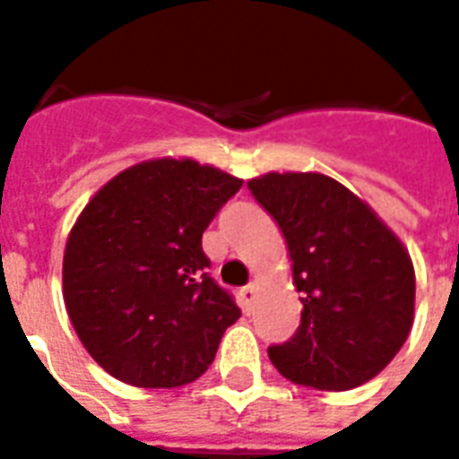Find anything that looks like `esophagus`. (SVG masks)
<instances>
[{
  "instance_id": "esophagus-1",
  "label": "esophagus",
  "mask_w": 459,
  "mask_h": 459,
  "mask_svg": "<svg viewBox=\"0 0 459 459\" xmlns=\"http://www.w3.org/2000/svg\"><path fill=\"white\" fill-rule=\"evenodd\" d=\"M253 296H255V284L243 286V289L238 291V299H240V306H243V310H250V306H253Z\"/></svg>"
}]
</instances>
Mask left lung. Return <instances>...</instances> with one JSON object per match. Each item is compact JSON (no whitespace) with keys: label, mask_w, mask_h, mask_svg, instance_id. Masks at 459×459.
Segmentation results:
<instances>
[{"label":"left lung","mask_w":459,"mask_h":459,"mask_svg":"<svg viewBox=\"0 0 459 459\" xmlns=\"http://www.w3.org/2000/svg\"><path fill=\"white\" fill-rule=\"evenodd\" d=\"M274 216L293 260L300 325L267 349L274 368L315 390H351L393 361L414 323L409 253L368 204L320 173L247 183Z\"/></svg>","instance_id":"left-lung-1"}]
</instances>
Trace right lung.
Listing matches in <instances>:
<instances>
[{"mask_svg": "<svg viewBox=\"0 0 459 459\" xmlns=\"http://www.w3.org/2000/svg\"><path fill=\"white\" fill-rule=\"evenodd\" d=\"M243 180L197 160H146L98 190L69 233L65 306L98 366L136 387H180L214 361L236 299L202 233Z\"/></svg>", "mask_w": 459, "mask_h": 459, "instance_id": "add662e5", "label": "right lung"}]
</instances>
